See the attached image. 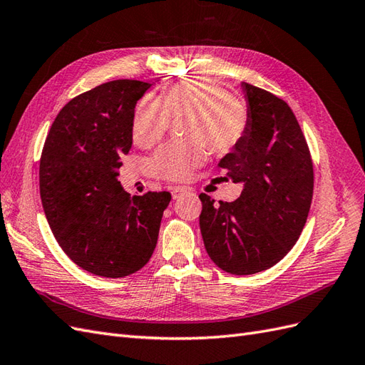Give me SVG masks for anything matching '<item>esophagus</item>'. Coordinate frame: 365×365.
Instances as JSON below:
<instances>
[{
	"instance_id": "1",
	"label": "esophagus",
	"mask_w": 365,
	"mask_h": 365,
	"mask_svg": "<svg viewBox=\"0 0 365 365\" xmlns=\"http://www.w3.org/2000/svg\"><path fill=\"white\" fill-rule=\"evenodd\" d=\"M187 193H190V189H187V187H173V189H172L173 200H178V197H181Z\"/></svg>"
}]
</instances>
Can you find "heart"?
I'll list each match as a JSON object with an SVG mask.
<instances>
[{
	"label": "heart",
	"mask_w": 365,
	"mask_h": 365,
	"mask_svg": "<svg viewBox=\"0 0 365 365\" xmlns=\"http://www.w3.org/2000/svg\"><path fill=\"white\" fill-rule=\"evenodd\" d=\"M187 118L182 134L189 140L172 141L150 161L158 178L182 181L205 158V149L222 157L233 150L247 130V109L225 88L210 81H182L146 97L137 105L132 137L140 148H150L169 129L170 118Z\"/></svg>",
	"instance_id": "obj_1"
}]
</instances>
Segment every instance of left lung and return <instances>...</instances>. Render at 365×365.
Wrapping results in <instances>:
<instances>
[{
    "instance_id": "8db88e82",
    "label": "left lung",
    "mask_w": 365,
    "mask_h": 365,
    "mask_svg": "<svg viewBox=\"0 0 365 365\" xmlns=\"http://www.w3.org/2000/svg\"><path fill=\"white\" fill-rule=\"evenodd\" d=\"M247 130L219 161L227 178L244 184L233 202L215 204L201 193L204 245L220 269L250 275L268 269L300 237L314 193V165L289 105L242 82Z\"/></svg>"
}]
</instances>
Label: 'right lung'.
<instances>
[{
	"instance_id": "obj_1",
	"label": "right lung",
	"mask_w": 365,
	"mask_h": 365,
	"mask_svg": "<svg viewBox=\"0 0 365 365\" xmlns=\"http://www.w3.org/2000/svg\"><path fill=\"white\" fill-rule=\"evenodd\" d=\"M152 83L120 79L77 96L54 118L39 164L43 213L82 269L126 277L157 247L169 192L130 196L117 180L132 146L135 105Z\"/></svg>"
}]
</instances>
